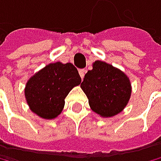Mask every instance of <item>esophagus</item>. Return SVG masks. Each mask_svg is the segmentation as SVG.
Masks as SVG:
<instances>
[{"mask_svg":"<svg viewBox=\"0 0 161 161\" xmlns=\"http://www.w3.org/2000/svg\"><path fill=\"white\" fill-rule=\"evenodd\" d=\"M79 72H80V75L81 79H84V77H85V75H86V69H80V70H79Z\"/></svg>","mask_w":161,"mask_h":161,"instance_id":"esophagus-1","label":"esophagus"}]
</instances>
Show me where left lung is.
<instances>
[{
    "label": "left lung",
    "mask_w": 161,
    "mask_h": 161,
    "mask_svg": "<svg viewBox=\"0 0 161 161\" xmlns=\"http://www.w3.org/2000/svg\"><path fill=\"white\" fill-rule=\"evenodd\" d=\"M80 87L92 110L102 117H113L126 107L131 96L127 75L104 61L97 60L84 77Z\"/></svg>",
    "instance_id": "8db88e82"
}]
</instances>
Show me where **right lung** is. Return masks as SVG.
Here are the masks:
<instances>
[{"mask_svg":"<svg viewBox=\"0 0 161 161\" xmlns=\"http://www.w3.org/2000/svg\"><path fill=\"white\" fill-rule=\"evenodd\" d=\"M81 79L72 63H50L30 79L25 97L30 109L44 119H54L64 107V99Z\"/></svg>","mask_w":161,"mask_h":161,"instance_id":"1","label":"right lung"}]
</instances>
